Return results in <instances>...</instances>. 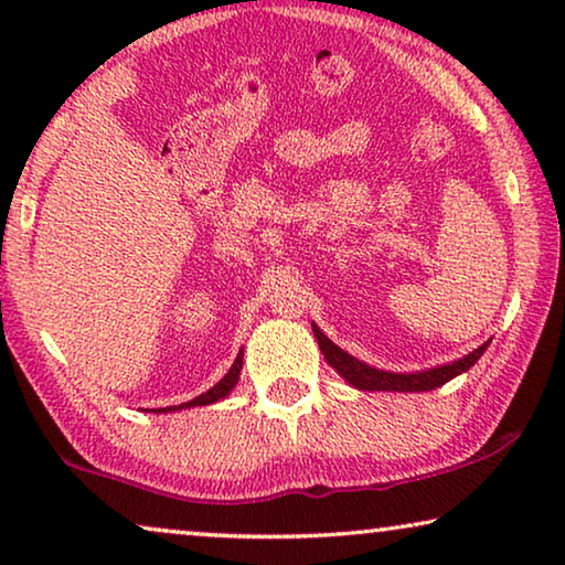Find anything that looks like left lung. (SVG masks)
<instances>
[{
	"mask_svg": "<svg viewBox=\"0 0 565 565\" xmlns=\"http://www.w3.org/2000/svg\"><path fill=\"white\" fill-rule=\"evenodd\" d=\"M313 333L318 339V347H321L326 362H329L333 370H337L343 380L349 384H354L356 390H370V392H428L436 390L440 384H446L448 380H454L456 374H461L466 370H471L477 364V359L484 354L489 343H481L479 349H473L469 356L459 359V362L446 364V366H436V370L428 372H418V374H395V372H382L374 370V366H366L359 359L349 356L347 351L339 349L323 331H318L313 326Z\"/></svg>",
	"mask_w": 565,
	"mask_h": 565,
	"instance_id": "obj_1",
	"label": "left lung"
}]
</instances>
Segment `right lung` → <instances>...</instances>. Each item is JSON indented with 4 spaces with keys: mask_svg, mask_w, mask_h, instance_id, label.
I'll return each mask as SVG.
<instances>
[{
    "mask_svg": "<svg viewBox=\"0 0 565 565\" xmlns=\"http://www.w3.org/2000/svg\"><path fill=\"white\" fill-rule=\"evenodd\" d=\"M239 370H242V351L239 354H236V359H234V364H232V370H228L226 374H224V380H218L214 387H211L209 392H203V395H199L195 399H191V403H185V405H178V407H195V405H211V403H216V399H222V397H226L228 392H232V387L236 384V380H239ZM160 411H166V407H160ZM158 411V413H160ZM170 411H175V407H170Z\"/></svg>",
    "mask_w": 565,
    "mask_h": 565,
    "instance_id": "obj_1",
    "label": "right lung"
}]
</instances>
